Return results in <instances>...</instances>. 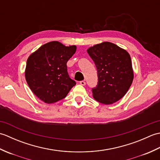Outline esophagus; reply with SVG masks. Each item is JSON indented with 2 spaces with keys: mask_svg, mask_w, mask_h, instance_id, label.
I'll return each instance as SVG.
<instances>
[{
  "mask_svg": "<svg viewBox=\"0 0 160 160\" xmlns=\"http://www.w3.org/2000/svg\"><path fill=\"white\" fill-rule=\"evenodd\" d=\"M80 84H81V85H82V86H85V85H86V82H85V81H84V80H82V81H80Z\"/></svg>",
  "mask_w": 160,
  "mask_h": 160,
  "instance_id": "34e87169",
  "label": "esophagus"
}]
</instances>
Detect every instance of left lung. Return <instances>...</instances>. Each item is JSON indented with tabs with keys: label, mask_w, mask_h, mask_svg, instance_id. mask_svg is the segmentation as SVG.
Instances as JSON below:
<instances>
[{
	"label": "left lung",
	"mask_w": 160,
	"mask_h": 160,
	"mask_svg": "<svg viewBox=\"0 0 160 160\" xmlns=\"http://www.w3.org/2000/svg\"><path fill=\"white\" fill-rule=\"evenodd\" d=\"M87 51L98 70V85L92 89L93 98L104 104L116 102L127 93L133 80L130 55L110 42L97 44Z\"/></svg>",
	"instance_id": "obj_1"
}]
</instances>
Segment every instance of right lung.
I'll return each instance as SVG.
<instances>
[{"label": "right lung", "instance_id": "obj_1", "mask_svg": "<svg viewBox=\"0 0 160 160\" xmlns=\"http://www.w3.org/2000/svg\"><path fill=\"white\" fill-rule=\"evenodd\" d=\"M76 48V45L67 47L52 41L29 56L25 79L32 92L44 102L52 104L63 99L76 85L68 74L67 62Z\"/></svg>", "mask_w": 160, "mask_h": 160}]
</instances>
